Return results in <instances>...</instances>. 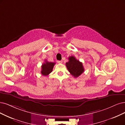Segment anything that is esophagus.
I'll return each mask as SVG.
<instances>
[{
  "instance_id": "1",
  "label": "esophagus",
  "mask_w": 125,
  "mask_h": 125,
  "mask_svg": "<svg viewBox=\"0 0 125 125\" xmlns=\"http://www.w3.org/2000/svg\"><path fill=\"white\" fill-rule=\"evenodd\" d=\"M57 62H58L59 64H61V63H62L63 61H58Z\"/></svg>"
}]
</instances>
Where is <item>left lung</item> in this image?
<instances>
[{"label":"left lung","mask_w":125,"mask_h":125,"mask_svg":"<svg viewBox=\"0 0 125 125\" xmlns=\"http://www.w3.org/2000/svg\"><path fill=\"white\" fill-rule=\"evenodd\" d=\"M68 62L66 63V66L71 74L77 78L84 72V69L82 63L73 56L68 58Z\"/></svg>","instance_id":"obj_1"}]
</instances>
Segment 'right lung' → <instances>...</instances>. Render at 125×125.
I'll return each mask as SVG.
<instances>
[{"label":"right lung","mask_w":125,"mask_h":125,"mask_svg":"<svg viewBox=\"0 0 125 125\" xmlns=\"http://www.w3.org/2000/svg\"><path fill=\"white\" fill-rule=\"evenodd\" d=\"M55 63L54 62H49L45 60V62L42 65L41 73L42 75L47 76L52 71L53 66Z\"/></svg>","instance_id":"right-lung-1"}]
</instances>
